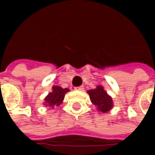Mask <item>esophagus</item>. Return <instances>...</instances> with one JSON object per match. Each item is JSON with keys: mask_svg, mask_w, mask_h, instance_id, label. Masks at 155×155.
I'll return each instance as SVG.
<instances>
[{"mask_svg": "<svg viewBox=\"0 0 155 155\" xmlns=\"http://www.w3.org/2000/svg\"><path fill=\"white\" fill-rule=\"evenodd\" d=\"M76 91H82L84 90V86L83 85H81V86H78V87H75L74 88Z\"/></svg>", "mask_w": 155, "mask_h": 155, "instance_id": "1", "label": "esophagus"}]
</instances>
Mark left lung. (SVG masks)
I'll return each instance as SVG.
<instances>
[{"label":"left lung","instance_id":"8db88e82","mask_svg":"<svg viewBox=\"0 0 155 155\" xmlns=\"http://www.w3.org/2000/svg\"><path fill=\"white\" fill-rule=\"evenodd\" d=\"M90 95L92 104H94L97 108L98 111L101 113H107L113 107L112 98L104 91L103 86L98 85L94 90H90L87 91Z\"/></svg>","mask_w":155,"mask_h":155}]
</instances>
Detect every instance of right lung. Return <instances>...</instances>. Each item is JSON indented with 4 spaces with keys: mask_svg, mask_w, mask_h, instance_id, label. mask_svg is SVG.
Listing matches in <instances>:
<instances>
[{
    "mask_svg": "<svg viewBox=\"0 0 155 155\" xmlns=\"http://www.w3.org/2000/svg\"><path fill=\"white\" fill-rule=\"evenodd\" d=\"M69 91L67 88L60 87V86H53L52 87V92L49 93L46 97L45 98L44 104L45 106H50V107H54V106H59L60 104L63 102L64 95Z\"/></svg>",
    "mask_w": 155,
    "mask_h": 155,
    "instance_id": "add662e5",
    "label": "right lung"
}]
</instances>
